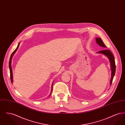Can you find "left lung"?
I'll list each match as a JSON object with an SVG mask.
<instances>
[{
	"instance_id": "obj_1",
	"label": "left lung",
	"mask_w": 125,
	"mask_h": 125,
	"mask_svg": "<svg viewBox=\"0 0 125 125\" xmlns=\"http://www.w3.org/2000/svg\"><path fill=\"white\" fill-rule=\"evenodd\" d=\"M95 41H96V43L98 45H99V46H100L104 48H106V46L104 44V42H103L101 38L96 37L95 39ZM96 53L102 54L105 55V56L107 57L108 59L110 61V65H111V70L112 71L111 79L110 80V85H111L112 83L113 82L114 76L115 73V71H116V65H115V59H114L113 54L110 50H106V49L99 51V52H96Z\"/></svg>"
}]
</instances>
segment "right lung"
<instances>
[{
  "label": "right lung",
  "mask_w": 125,
  "mask_h": 125,
  "mask_svg": "<svg viewBox=\"0 0 125 125\" xmlns=\"http://www.w3.org/2000/svg\"><path fill=\"white\" fill-rule=\"evenodd\" d=\"M20 42H19L18 43V46L16 48V49L13 51V52L11 54V56L10 57V60H9V69H10V78H11V82L12 83H13V75H12V66H11V63H12V58L13 56V55L15 54V53L17 51V50H18V48L19 46V45H20ZM53 82L52 85V91H51V94L50 96L51 95L52 93V87H53Z\"/></svg>",
  "instance_id": "1"
}]
</instances>
